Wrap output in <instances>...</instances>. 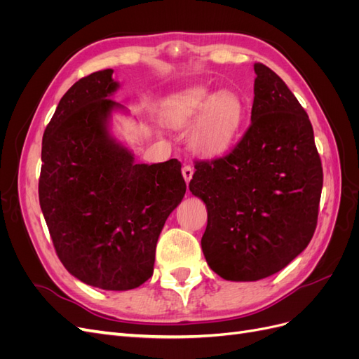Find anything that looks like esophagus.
Instances as JSON below:
<instances>
[{"label":"esophagus","instance_id":"34e87169","mask_svg":"<svg viewBox=\"0 0 359 359\" xmlns=\"http://www.w3.org/2000/svg\"><path fill=\"white\" fill-rule=\"evenodd\" d=\"M182 177H184V180H186V182L189 184L191 177H193V168L191 166H184L182 168Z\"/></svg>","mask_w":359,"mask_h":359}]
</instances>
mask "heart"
<instances>
[{
  "instance_id": "1",
  "label": "heart",
  "mask_w": 359,
  "mask_h": 359,
  "mask_svg": "<svg viewBox=\"0 0 359 359\" xmlns=\"http://www.w3.org/2000/svg\"><path fill=\"white\" fill-rule=\"evenodd\" d=\"M245 102L232 91L214 93L203 86L172 95L163 104L165 121L175 127L194 122L189 133L190 148L203 157H217L229 151L245 121Z\"/></svg>"
}]
</instances>
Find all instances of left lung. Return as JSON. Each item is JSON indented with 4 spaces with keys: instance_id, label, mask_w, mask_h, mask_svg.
Here are the masks:
<instances>
[{
    "instance_id": "left-lung-1",
    "label": "left lung",
    "mask_w": 359,
    "mask_h": 359,
    "mask_svg": "<svg viewBox=\"0 0 359 359\" xmlns=\"http://www.w3.org/2000/svg\"><path fill=\"white\" fill-rule=\"evenodd\" d=\"M255 73L252 124L229 154L196 161L189 184L208 211L203 256L231 281L273 276L309 245L323 184L309 115L269 67Z\"/></svg>"
}]
</instances>
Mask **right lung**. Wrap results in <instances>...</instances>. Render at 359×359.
I'll list each match as a JSON object with an SVG mask.
<instances>
[{"label":"right lung","instance_id":"right-lung-1","mask_svg":"<svg viewBox=\"0 0 359 359\" xmlns=\"http://www.w3.org/2000/svg\"><path fill=\"white\" fill-rule=\"evenodd\" d=\"M112 69L62 95L41 142L40 208L62 265L82 283L130 290L153 276L156 245L186 194L181 163H135L112 136Z\"/></svg>","mask_w":359,"mask_h":359}]
</instances>
